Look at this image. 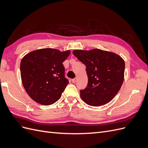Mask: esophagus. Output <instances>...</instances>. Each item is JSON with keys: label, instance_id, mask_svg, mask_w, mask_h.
<instances>
[{"label": "esophagus", "instance_id": "1", "mask_svg": "<svg viewBox=\"0 0 148 148\" xmlns=\"http://www.w3.org/2000/svg\"><path fill=\"white\" fill-rule=\"evenodd\" d=\"M71 81H72V83H75L76 82H77V78H74V79H71Z\"/></svg>", "mask_w": 148, "mask_h": 148}]
</instances>
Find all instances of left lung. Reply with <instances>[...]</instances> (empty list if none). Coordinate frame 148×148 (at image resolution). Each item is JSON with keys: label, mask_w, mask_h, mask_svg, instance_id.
Returning <instances> with one entry per match:
<instances>
[{"label": "left lung", "mask_w": 148, "mask_h": 148, "mask_svg": "<svg viewBox=\"0 0 148 148\" xmlns=\"http://www.w3.org/2000/svg\"><path fill=\"white\" fill-rule=\"evenodd\" d=\"M73 53L86 66L88 83L80 91L82 99L95 107L109 102L123 82L124 60L117 53L99 49L75 50Z\"/></svg>", "instance_id": "left-lung-1"}]
</instances>
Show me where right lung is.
<instances>
[{
	"label": "right lung",
	"mask_w": 148,
	"mask_h": 148,
	"mask_svg": "<svg viewBox=\"0 0 148 148\" xmlns=\"http://www.w3.org/2000/svg\"><path fill=\"white\" fill-rule=\"evenodd\" d=\"M71 51L44 48L26 54L21 60L23 86L29 96L44 106L59 100L69 83L65 78L63 62Z\"/></svg>",
	"instance_id": "add662e5"
}]
</instances>
